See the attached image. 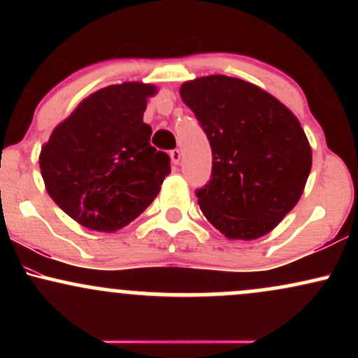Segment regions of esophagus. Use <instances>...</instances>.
Returning a JSON list of instances; mask_svg holds the SVG:
<instances>
[{"instance_id": "1", "label": "esophagus", "mask_w": 358, "mask_h": 358, "mask_svg": "<svg viewBox=\"0 0 358 358\" xmlns=\"http://www.w3.org/2000/svg\"><path fill=\"white\" fill-rule=\"evenodd\" d=\"M170 158H171V162H173V165H178L180 159H182V153H180V150H171Z\"/></svg>"}]
</instances>
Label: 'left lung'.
Returning a JSON list of instances; mask_svg holds the SVG:
<instances>
[{
  "mask_svg": "<svg viewBox=\"0 0 358 358\" xmlns=\"http://www.w3.org/2000/svg\"><path fill=\"white\" fill-rule=\"evenodd\" d=\"M185 104L212 148V175L195 195L203 215L229 239L273 231L298 203L311 148L294 114L249 82L208 76L185 82Z\"/></svg>",
  "mask_w": 358,
  "mask_h": 358,
  "instance_id": "8db88e82",
  "label": "left lung"
}]
</instances>
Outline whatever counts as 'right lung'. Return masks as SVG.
Masks as SVG:
<instances>
[{
	"instance_id": "add662e5",
	"label": "right lung",
	"mask_w": 358,
	"mask_h": 358,
	"mask_svg": "<svg viewBox=\"0 0 358 358\" xmlns=\"http://www.w3.org/2000/svg\"><path fill=\"white\" fill-rule=\"evenodd\" d=\"M153 85H109L82 101L42 148L40 170L53 202L92 231L114 232L155 200L170 156L150 145L143 122Z\"/></svg>"
}]
</instances>
